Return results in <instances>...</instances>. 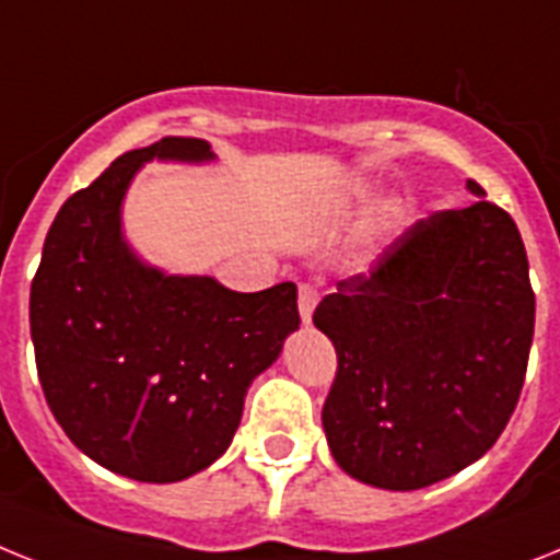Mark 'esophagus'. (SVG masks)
I'll use <instances>...</instances> for the list:
<instances>
[{
	"mask_svg": "<svg viewBox=\"0 0 560 560\" xmlns=\"http://www.w3.org/2000/svg\"><path fill=\"white\" fill-rule=\"evenodd\" d=\"M316 304H318V290L313 288V284H302V288H299V313H302L304 324H310Z\"/></svg>",
	"mask_w": 560,
	"mask_h": 560,
	"instance_id": "34e87169",
	"label": "esophagus"
}]
</instances>
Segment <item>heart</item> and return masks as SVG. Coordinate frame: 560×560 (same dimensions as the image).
<instances>
[{"label":"heart","mask_w":560,"mask_h":560,"mask_svg":"<svg viewBox=\"0 0 560 560\" xmlns=\"http://www.w3.org/2000/svg\"><path fill=\"white\" fill-rule=\"evenodd\" d=\"M378 196H382V185H375V182H359V185L352 187V190L345 196V201H341V210H345V213L364 210L368 205H373Z\"/></svg>","instance_id":"1"}]
</instances>
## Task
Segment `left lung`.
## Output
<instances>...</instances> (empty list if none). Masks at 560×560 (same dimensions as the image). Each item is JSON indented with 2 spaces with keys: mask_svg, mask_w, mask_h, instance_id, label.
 I'll list each match as a JSON object with an SVG mask.
<instances>
[{
  "mask_svg": "<svg viewBox=\"0 0 560 560\" xmlns=\"http://www.w3.org/2000/svg\"><path fill=\"white\" fill-rule=\"evenodd\" d=\"M476 196L432 213L375 270L338 281L313 324L338 352L324 401L347 476L410 492L478 462L518 404L535 330L529 261L510 213Z\"/></svg>",
  "mask_w": 560,
  "mask_h": 560,
  "instance_id": "obj_1",
  "label": "left lung"
}]
</instances>
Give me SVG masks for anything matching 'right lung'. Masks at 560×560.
<instances>
[{"mask_svg":"<svg viewBox=\"0 0 560 560\" xmlns=\"http://www.w3.org/2000/svg\"><path fill=\"white\" fill-rule=\"evenodd\" d=\"M148 162L215 164V153L205 139L164 136L73 192L31 284V338L65 435L116 476L173 483L228 453L247 389L302 318L293 281L236 293L139 256L125 199Z\"/></svg>","mask_w":560,"mask_h":560,"instance_id":"add662e5","label":"right lung"}]
</instances>
